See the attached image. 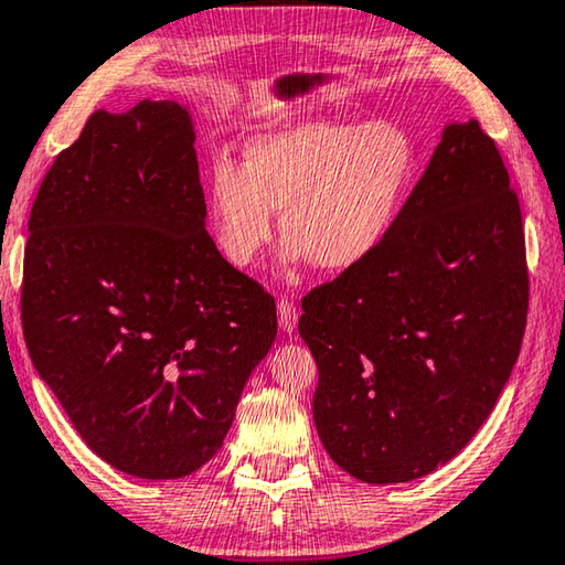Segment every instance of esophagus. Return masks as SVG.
Returning a JSON list of instances; mask_svg holds the SVG:
<instances>
[{
    "label": "esophagus",
    "instance_id": "obj_1",
    "mask_svg": "<svg viewBox=\"0 0 565 565\" xmlns=\"http://www.w3.org/2000/svg\"><path fill=\"white\" fill-rule=\"evenodd\" d=\"M299 321V309L291 299H279V327L284 331H294Z\"/></svg>",
    "mask_w": 565,
    "mask_h": 565
}]
</instances>
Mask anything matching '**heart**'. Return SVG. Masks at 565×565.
<instances>
[{"label": "heart", "mask_w": 565, "mask_h": 565, "mask_svg": "<svg viewBox=\"0 0 565 565\" xmlns=\"http://www.w3.org/2000/svg\"><path fill=\"white\" fill-rule=\"evenodd\" d=\"M417 173L395 122H301L256 136L244 166L213 160L205 201L221 254L244 268L262 256L281 211L289 262L347 271L380 248Z\"/></svg>", "instance_id": "heart-1"}]
</instances>
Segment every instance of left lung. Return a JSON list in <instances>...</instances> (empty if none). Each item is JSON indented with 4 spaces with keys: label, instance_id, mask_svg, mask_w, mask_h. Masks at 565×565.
Returning <instances> with one entry per match:
<instances>
[{
    "label": "left lung",
    "instance_id": "left-lung-1",
    "mask_svg": "<svg viewBox=\"0 0 565 565\" xmlns=\"http://www.w3.org/2000/svg\"><path fill=\"white\" fill-rule=\"evenodd\" d=\"M301 309L319 366L315 425L349 476L423 478L472 440L527 319L521 203L478 120L447 125L380 248Z\"/></svg>",
    "mask_w": 565,
    "mask_h": 565
}]
</instances>
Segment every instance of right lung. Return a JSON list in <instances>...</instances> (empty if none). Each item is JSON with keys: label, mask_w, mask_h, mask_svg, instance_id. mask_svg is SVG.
Segmentation results:
<instances>
[{"label": "right lung", "mask_w": 565, "mask_h": 565, "mask_svg": "<svg viewBox=\"0 0 565 565\" xmlns=\"http://www.w3.org/2000/svg\"><path fill=\"white\" fill-rule=\"evenodd\" d=\"M193 122L178 103L97 110L30 213L22 329L97 458L175 480L221 450L276 337L264 286L205 231Z\"/></svg>", "instance_id": "1"}]
</instances>
